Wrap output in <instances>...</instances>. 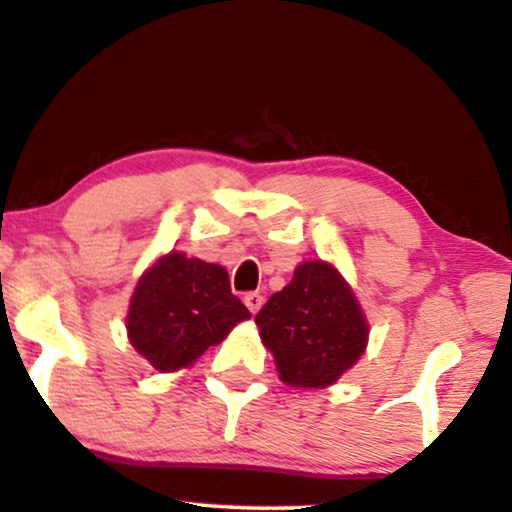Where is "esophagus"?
I'll list each match as a JSON object with an SVG mask.
<instances>
[{
	"instance_id": "esophagus-1",
	"label": "esophagus",
	"mask_w": 512,
	"mask_h": 512,
	"mask_svg": "<svg viewBox=\"0 0 512 512\" xmlns=\"http://www.w3.org/2000/svg\"><path fill=\"white\" fill-rule=\"evenodd\" d=\"M243 302H245V307L250 309V314H257V312H260L264 297L260 293H248V295L243 297Z\"/></svg>"
}]
</instances>
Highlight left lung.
Here are the masks:
<instances>
[{"label":"left lung","instance_id":"left-lung-1","mask_svg":"<svg viewBox=\"0 0 512 512\" xmlns=\"http://www.w3.org/2000/svg\"><path fill=\"white\" fill-rule=\"evenodd\" d=\"M264 347L290 387L333 385L357 364L368 326L357 297L326 262H304L255 316Z\"/></svg>","mask_w":512,"mask_h":512}]
</instances>
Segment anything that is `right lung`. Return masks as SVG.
<instances>
[{"mask_svg": "<svg viewBox=\"0 0 512 512\" xmlns=\"http://www.w3.org/2000/svg\"><path fill=\"white\" fill-rule=\"evenodd\" d=\"M248 307L231 293L217 264L170 252L141 276L127 314V333L158 371H177L222 342Z\"/></svg>", "mask_w": 512, "mask_h": 512, "instance_id": "1", "label": "right lung"}]
</instances>
